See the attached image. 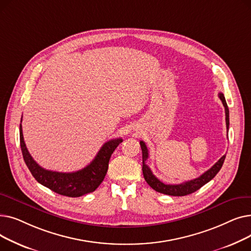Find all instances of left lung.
I'll list each match as a JSON object with an SVG mask.
<instances>
[{
  "label": "left lung",
  "mask_w": 251,
  "mask_h": 251,
  "mask_svg": "<svg viewBox=\"0 0 251 251\" xmlns=\"http://www.w3.org/2000/svg\"><path fill=\"white\" fill-rule=\"evenodd\" d=\"M219 98L222 100L224 107H225L226 125H227V133H228L229 109H228L225 97H224L222 92H219ZM140 147H141V151H142V173H143L144 179H146L149 185L155 191L167 194V195H172V196H184V195H188L190 193L195 192L196 190H199L201 187H202L204 185V184L209 182L219 173V171L221 170V168L224 164V161H225V159H226V154L223 155L212 168L208 169L206 172H204L199 178H195L193 180L184 182L181 184H165L152 174L150 167L146 164V161L149 159V151H148L146 143H144L143 141H140Z\"/></svg>",
  "instance_id": "left-lung-1"
}]
</instances>
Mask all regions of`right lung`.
<instances>
[{
	"instance_id": "add662e5",
	"label": "right lung",
	"mask_w": 251,
	"mask_h": 251,
	"mask_svg": "<svg viewBox=\"0 0 251 251\" xmlns=\"http://www.w3.org/2000/svg\"><path fill=\"white\" fill-rule=\"evenodd\" d=\"M19 131L20 147L23 159L35 180L51 191L69 197H79L94 192L100 186V184L102 182L105 174H107L112 153L119 144L123 141L122 138H116L107 141L96 155L95 160L88 166L82 170L76 171V172L62 173L56 172V171H49L39 166L32 159V156L26 149L21 124Z\"/></svg>"
}]
</instances>
